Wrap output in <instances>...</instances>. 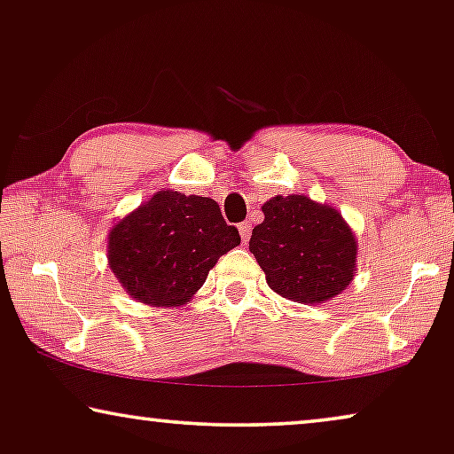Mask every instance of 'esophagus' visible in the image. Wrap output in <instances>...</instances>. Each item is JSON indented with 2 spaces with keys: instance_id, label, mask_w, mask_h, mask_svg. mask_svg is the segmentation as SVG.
<instances>
[{
  "instance_id": "34e87169",
  "label": "esophagus",
  "mask_w": 454,
  "mask_h": 454,
  "mask_svg": "<svg viewBox=\"0 0 454 454\" xmlns=\"http://www.w3.org/2000/svg\"><path fill=\"white\" fill-rule=\"evenodd\" d=\"M250 230H253V224H250V222H242V224L239 226V232H240L242 242H248V239H250Z\"/></svg>"
}]
</instances>
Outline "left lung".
Segmentation results:
<instances>
[{
    "label": "left lung",
    "mask_w": 454,
    "mask_h": 454,
    "mask_svg": "<svg viewBox=\"0 0 454 454\" xmlns=\"http://www.w3.org/2000/svg\"><path fill=\"white\" fill-rule=\"evenodd\" d=\"M248 248L265 270L269 287L287 300L324 303L353 281V230L330 206L306 195H277L262 206Z\"/></svg>",
    "instance_id": "obj_1"
}]
</instances>
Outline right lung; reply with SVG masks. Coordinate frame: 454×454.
I'll list each match as a JSON object with an SVG mask.
<instances>
[{"instance_id":"1","label":"right lung","mask_w":454,"mask_h":454,"mask_svg":"<svg viewBox=\"0 0 454 454\" xmlns=\"http://www.w3.org/2000/svg\"><path fill=\"white\" fill-rule=\"evenodd\" d=\"M240 234L209 198L173 189L154 193L110 232V269L134 300L148 306H184L204 286Z\"/></svg>"}]
</instances>
